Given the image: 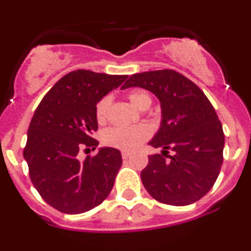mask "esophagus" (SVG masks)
Wrapping results in <instances>:
<instances>
[{
  "instance_id": "1",
  "label": "esophagus",
  "mask_w": 251,
  "mask_h": 251,
  "mask_svg": "<svg viewBox=\"0 0 251 251\" xmlns=\"http://www.w3.org/2000/svg\"><path fill=\"white\" fill-rule=\"evenodd\" d=\"M121 155H123V159H127V158H130L131 153L130 151H123V153H121Z\"/></svg>"
}]
</instances>
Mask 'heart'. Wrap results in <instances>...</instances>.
Masks as SVG:
<instances>
[{
  "label": "heart",
  "instance_id": "obj_1",
  "mask_svg": "<svg viewBox=\"0 0 251 251\" xmlns=\"http://www.w3.org/2000/svg\"><path fill=\"white\" fill-rule=\"evenodd\" d=\"M127 98L131 104L138 109H147L151 103V97L149 93L142 90H135L127 93ZM111 104V98L104 96L97 102L95 107L96 120L100 124L107 121ZM151 136V130L146 125H137L132 127H111L104 131L102 141L105 146L114 148L123 149V151H132L138 147L143 141Z\"/></svg>",
  "mask_w": 251,
  "mask_h": 251
}]
</instances>
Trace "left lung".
<instances>
[{
	"instance_id": "obj_1",
	"label": "left lung",
	"mask_w": 251,
	"mask_h": 251,
	"mask_svg": "<svg viewBox=\"0 0 251 251\" xmlns=\"http://www.w3.org/2000/svg\"><path fill=\"white\" fill-rule=\"evenodd\" d=\"M135 86L159 98L163 116L160 130L149 142L163 151L149 155L141 173L144 188L160 203H196L212 188L224 161L225 133L216 111L193 81L175 70L133 74L123 88Z\"/></svg>"
}]
</instances>
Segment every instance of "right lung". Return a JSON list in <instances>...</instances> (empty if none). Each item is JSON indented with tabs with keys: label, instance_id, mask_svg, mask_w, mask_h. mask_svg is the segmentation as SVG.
I'll list each match as a JSON object with an SVG mask.
<instances>
[{
	"label": "right lung",
	"instance_id": "1",
	"mask_svg": "<svg viewBox=\"0 0 251 251\" xmlns=\"http://www.w3.org/2000/svg\"><path fill=\"white\" fill-rule=\"evenodd\" d=\"M127 75L78 69L46 93L27 130L24 158L32 184L47 204L64 214H81L103 203L121 168L120 151L100 148L80 161L81 149L95 151L98 141L95 107Z\"/></svg>",
	"mask_w": 251,
	"mask_h": 251
}]
</instances>
